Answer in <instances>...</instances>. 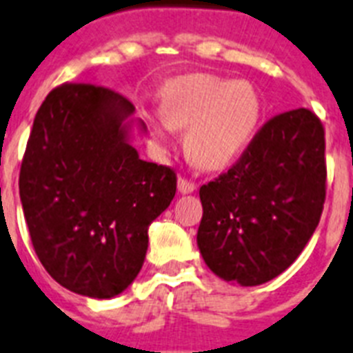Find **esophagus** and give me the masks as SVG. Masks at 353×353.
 <instances>
[{"label":"esophagus","mask_w":353,"mask_h":353,"mask_svg":"<svg viewBox=\"0 0 353 353\" xmlns=\"http://www.w3.org/2000/svg\"><path fill=\"white\" fill-rule=\"evenodd\" d=\"M194 189H196V183L194 182H191L188 179H179V193L191 194L194 193Z\"/></svg>","instance_id":"esophagus-1"}]
</instances>
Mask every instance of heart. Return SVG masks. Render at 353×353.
I'll use <instances>...</instances> for the list:
<instances>
[{
  "label": "heart",
  "instance_id": "1",
  "mask_svg": "<svg viewBox=\"0 0 353 353\" xmlns=\"http://www.w3.org/2000/svg\"><path fill=\"white\" fill-rule=\"evenodd\" d=\"M162 115L150 119V131L162 145L173 130H188L185 151L209 171L229 168L243 155L260 126L263 104L249 81L193 74L170 83L160 95Z\"/></svg>",
  "mask_w": 353,
  "mask_h": 353
}]
</instances>
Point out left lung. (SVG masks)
Here are the masks:
<instances>
[{
    "label": "left lung",
    "instance_id": "1",
    "mask_svg": "<svg viewBox=\"0 0 353 353\" xmlns=\"http://www.w3.org/2000/svg\"><path fill=\"white\" fill-rule=\"evenodd\" d=\"M325 131L310 110L270 119L231 170L200 188L196 243L223 281L256 287L296 261L325 203Z\"/></svg>",
    "mask_w": 353,
    "mask_h": 353
}]
</instances>
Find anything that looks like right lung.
I'll list each match as a JSON object with an SVG mask.
<instances>
[{
    "instance_id": "obj_1",
    "label": "right lung",
    "mask_w": 353,
    "mask_h": 353,
    "mask_svg": "<svg viewBox=\"0 0 353 353\" xmlns=\"http://www.w3.org/2000/svg\"><path fill=\"white\" fill-rule=\"evenodd\" d=\"M135 106L93 84H63L43 101L19 173L32 245L46 272L81 296L110 299L141 272L148 227L170 208L176 176L131 144Z\"/></svg>"
}]
</instances>
